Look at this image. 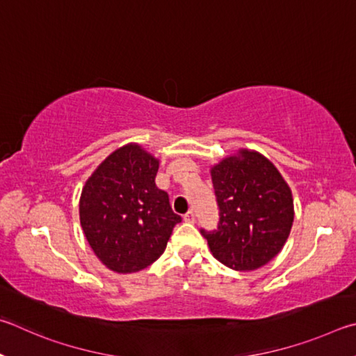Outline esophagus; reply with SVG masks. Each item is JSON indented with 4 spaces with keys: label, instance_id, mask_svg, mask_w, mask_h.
<instances>
[{
    "label": "esophagus",
    "instance_id": "34e87169",
    "mask_svg": "<svg viewBox=\"0 0 356 356\" xmlns=\"http://www.w3.org/2000/svg\"><path fill=\"white\" fill-rule=\"evenodd\" d=\"M183 219H184V222H189V223L195 222V214H194V211H188V213H186V214L183 216Z\"/></svg>",
    "mask_w": 356,
    "mask_h": 356
}]
</instances>
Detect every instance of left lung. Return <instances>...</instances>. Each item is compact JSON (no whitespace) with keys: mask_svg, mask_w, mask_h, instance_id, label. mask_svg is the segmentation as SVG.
<instances>
[{"mask_svg":"<svg viewBox=\"0 0 356 356\" xmlns=\"http://www.w3.org/2000/svg\"><path fill=\"white\" fill-rule=\"evenodd\" d=\"M219 222L202 228L214 257L236 270H254L282 250L294 222L289 186L263 154L242 149L211 170Z\"/></svg>","mask_w":356,"mask_h":356,"instance_id":"left-lung-1","label":"left lung"}]
</instances>
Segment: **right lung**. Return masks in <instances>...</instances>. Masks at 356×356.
I'll return each instance as SVG.
<instances>
[{"mask_svg": "<svg viewBox=\"0 0 356 356\" xmlns=\"http://www.w3.org/2000/svg\"><path fill=\"white\" fill-rule=\"evenodd\" d=\"M158 161L139 145L118 148L87 179L79 200L81 227L92 250L111 270L145 269L165 250L181 222L156 188Z\"/></svg>", "mask_w": 356, "mask_h": 356, "instance_id": "1", "label": "right lung"}]
</instances>
